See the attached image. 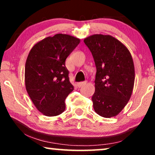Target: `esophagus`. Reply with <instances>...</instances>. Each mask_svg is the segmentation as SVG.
Wrapping results in <instances>:
<instances>
[{"instance_id": "34e87169", "label": "esophagus", "mask_w": 155, "mask_h": 155, "mask_svg": "<svg viewBox=\"0 0 155 155\" xmlns=\"http://www.w3.org/2000/svg\"><path fill=\"white\" fill-rule=\"evenodd\" d=\"M85 84H86V82H78V83H77V85L78 87H81L82 86L84 85Z\"/></svg>"}]
</instances>
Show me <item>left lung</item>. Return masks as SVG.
Returning <instances> with one entry per match:
<instances>
[{
    "mask_svg": "<svg viewBox=\"0 0 155 155\" xmlns=\"http://www.w3.org/2000/svg\"><path fill=\"white\" fill-rule=\"evenodd\" d=\"M97 68L94 111L104 118L117 116L128 104L135 82L134 63L129 50L111 35H93L84 39Z\"/></svg>",
    "mask_w": 155,
    "mask_h": 155,
    "instance_id": "8db88e82",
    "label": "left lung"
}]
</instances>
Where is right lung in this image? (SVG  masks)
<instances>
[{
	"label": "right lung",
	"instance_id": "right-lung-1",
	"mask_svg": "<svg viewBox=\"0 0 155 155\" xmlns=\"http://www.w3.org/2000/svg\"><path fill=\"white\" fill-rule=\"evenodd\" d=\"M80 39L65 34L48 37L35 44L25 63V87L36 108L46 116L65 109V99L73 90L65 60Z\"/></svg>",
	"mask_w": 155,
	"mask_h": 155
}]
</instances>
